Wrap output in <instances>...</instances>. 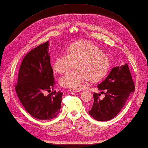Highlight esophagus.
<instances>
[{
    "label": "esophagus",
    "instance_id": "obj_1",
    "mask_svg": "<svg viewBox=\"0 0 148 148\" xmlns=\"http://www.w3.org/2000/svg\"><path fill=\"white\" fill-rule=\"evenodd\" d=\"M69 90L72 92H79L81 91V88H69Z\"/></svg>",
    "mask_w": 148,
    "mask_h": 148
}]
</instances>
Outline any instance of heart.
Masks as SVG:
<instances>
[{
    "instance_id": "obj_1",
    "label": "heart",
    "mask_w": 148,
    "mask_h": 148,
    "mask_svg": "<svg viewBox=\"0 0 148 148\" xmlns=\"http://www.w3.org/2000/svg\"><path fill=\"white\" fill-rule=\"evenodd\" d=\"M67 53L59 55L53 67L55 72L64 74L76 64V70L60 78V83L62 86L78 88L89 79L92 81L100 79L109 71V57L92 42L86 40L72 42L68 46Z\"/></svg>"
}]
</instances>
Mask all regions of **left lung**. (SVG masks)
Listing matches in <instances>:
<instances>
[{
  "instance_id": "obj_1",
  "label": "left lung",
  "mask_w": 148,
  "mask_h": 148,
  "mask_svg": "<svg viewBox=\"0 0 148 148\" xmlns=\"http://www.w3.org/2000/svg\"><path fill=\"white\" fill-rule=\"evenodd\" d=\"M97 88L105 94V97L100 99V93H93L94 102L89 114L97 121H109L120 112L131 93L135 90L128 65L112 68L108 77Z\"/></svg>"
}]
</instances>
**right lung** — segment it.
Returning a JSON list of instances; mask_svg holds the SVG:
<instances>
[{"label": "right lung", "mask_w": 148, "mask_h": 148, "mask_svg": "<svg viewBox=\"0 0 148 148\" xmlns=\"http://www.w3.org/2000/svg\"><path fill=\"white\" fill-rule=\"evenodd\" d=\"M49 42L40 45L27 53L19 69L15 90L29 114L40 120L52 119L60 111L63 93L53 90L56 82L50 64Z\"/></svg>", "instance_id": "obj_1"}]
</instances>
